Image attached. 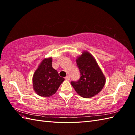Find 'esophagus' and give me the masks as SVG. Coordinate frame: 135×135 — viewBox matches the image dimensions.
<instances>
[{"instance_id":"1","label":"esophagus","mask_w":135,"mask_h":135,"mask_svg":"<svg viewBox=\"0 0 135 135\" xmlns=\"http://www.w3.org/2000/svg\"><path fill=\"white\" fill-rule=\"evenodd\" d=\"M65 79L66 80H70V76H68V75H67V76H66L65 77Z\"/></svg>"}]
</instances>
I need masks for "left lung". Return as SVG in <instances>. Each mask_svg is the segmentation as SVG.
Here are the masks:
<instances>
[{
  "label": "left lung",
  "instance_id": "1",
  "mask_svg": "<svg viewBox=\"0 0 135 135\" xmlns=\"http://www.w3.org/2000/svg\"><path fill=\"white\" fill-rule=\"evenodd\" d=\"M76 64L79 68L80 78L77 82L71 84L76 92L83 98H91L100 93L104 87L106 78L95 59L86 51L78 56Z\"/></svg>",
  "mask_w": 135,
  "mask_h": 135
}]
</instances>
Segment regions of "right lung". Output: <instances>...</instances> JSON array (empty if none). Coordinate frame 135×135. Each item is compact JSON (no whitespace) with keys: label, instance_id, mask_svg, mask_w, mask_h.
<instances>
[{"label":"right lung","instance_id":"right-lung-1","mask_svg":"<svg viewBox=\"0 0 135 135\" xmlns=\"http://www.w3.org/2000/svg\"><path fill=\"white\" fill-rule=\"evenodd\" d=\"M52 57L45 58L40 62L33 76V88L37 95L49 97L55 94L64 78L60 77L52 66Z\"/></svg>","mask_w":135,"mask_h":135}]
</instances>
